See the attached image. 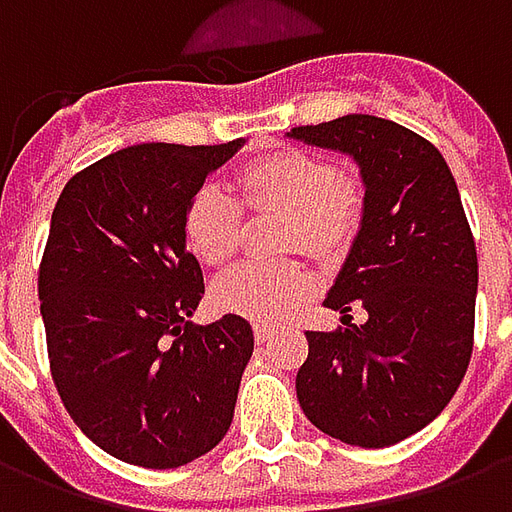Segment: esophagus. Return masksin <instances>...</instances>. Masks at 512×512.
Listing matches in <instances>:
<instances>
[{"instance_id": "obj_1", "label": "esophagus", "mask_w": 512, "mask_h": 512, "mask_svg": "<svg viewBox=\"0 0 512 512\" xmlns=\"http://www.w3.org/2000/svg\"><path fill=\"white\" fill-rule=\"evenodd\" d=\"M271 337H274V329H271V326H260V323H257V326H255L257 345H266Z\"/></svg>"}]
</instances>
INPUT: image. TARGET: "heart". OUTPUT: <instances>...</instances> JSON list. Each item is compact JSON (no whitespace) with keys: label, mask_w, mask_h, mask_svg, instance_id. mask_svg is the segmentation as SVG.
<instances>
[{"label":"heart","mask_w":512,"mask_h":512,"mask_svg":"<svg viewBox=\"0 0 512 512\" xmlns=\"http://www.w3.org/2000/svg\"><path fill=\"white\" fill-rule=\"evenodd\" d=\"M241 205L255 213H279V249H304L312 257H332L351 244L362 189L351 175L337 172L326 158L282 147L249 161L238 172ZM244 219L224 191L202 186L183 216L189 252L211 268L227 266L241 246ZM312 277L296 260L271 266H241L224 274L211 290L216 310L255 323L285 321L310 296Z\"/></svg>","instance_id":"heart-1"}]
</instances>
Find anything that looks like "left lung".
Here are the masks:
<instances>
[{
    "label": "left lung",
    "instance_id": "obj_1",
    "mask_svg": "<svg viewBox=\"0 0 512 512\" xmlns=\"http://www.w3.org/2000/svg\"><path fill=\"white\" fill-rule=\"evenodd\" d=\"M285 136L348 156L365 189L326 296L345 329L307 332L296 397L332 439L389 447L439 417L469 367L477 249L461 194L439 150L384 117L345 115ZM351 303L366 307L365 324L350 323Z\"/></svg>",
    "mask_w": 512,
    "mask_h": 512
}]
</instances>
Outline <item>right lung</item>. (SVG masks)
Masks as SVG:
<instances>
[{
    "label": "right lung",
    "instance_id": "right-lung-1",
    "mask_svg": "<svg viewBox=\"0 0 512 512\" xmlns=\"http://www.w3.org/2000/svg\"><path fill=\"white\" fill-rule=\"evenodd\" d=\"M244 145L123 147L54 205L38 279L51 376L84 436L120 461L175 469L230 430L255 334L241 315L191 323L205 285L183 216Z\"/></svg>",
    "mask_w": 512,
    "mask_h": 512
}]
</instances>
